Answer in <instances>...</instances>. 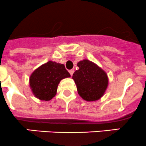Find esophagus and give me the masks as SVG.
Listing matches in <instances>:
<instances>
[{
  "mask_svg": "<svg viewBox=\"0 0 146 146\" xmlns=\"http://www.w3.org/2000/svg\"><path fill=\"white\" fill-rule=\"evenodd\" d=\"M74 72V70H70V75H71V76H72Z\"/></svg>",
  "mask_w": 146,
  "mask_h": 146,
  "instance_id": "obj_1",
  "label": "esophagus"
}]
</instances>
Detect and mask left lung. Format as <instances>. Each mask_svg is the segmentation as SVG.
<instances>
[{
    "mask_svg": "<svg viewBox=\"0 0 146 146\" xmlns=\"http://www.w3.org/2000/svg\"><path fill=\"white\" fill-rule=\"evenodd\" d=\"M79 70L73 74L72 79L79 96L86 102H95L104 95L109 77L106 72L93 62L84 59L77 63Z\"/></svg>",
    "mask_w": 146,
    "mask_h": 146,
    "instance_id": "1",
    "label": "left lung"
}]
</instances>
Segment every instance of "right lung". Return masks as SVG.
<instances>
[{"instance_id": "1", "label": "right lung", "mask_w": 146, "mask_h": 146, "mask_svg": "<svg viewBox=\"0 0 146 146\" xmlns=\"http://www.w3.org/2000/svg\"><path fill=\"white\" fill-rule=\"evenodd\" d=\"M70 77L63 64L49 61L34 70L29 79L33 95L41 101L51 100L57 94L62 79Z\"/></svg>"}]
</instances>
